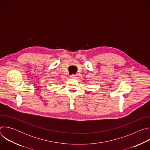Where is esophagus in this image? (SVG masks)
<instances>
[{
  "mask_svg": "<svg viewBox=\"0 0 150 150\" xmlns=\"http://www.w3.org/2000/svg\"><path fill=\"white\" fill-rule=\"evenodd\" d=\"M71 79H76V75H72L71 76Z\"/></svg>",
  "mask_w": 150,
  "mask_h": 150,
  "instance_id": "1",
  "label": "esophagus"
}]
</instances>
